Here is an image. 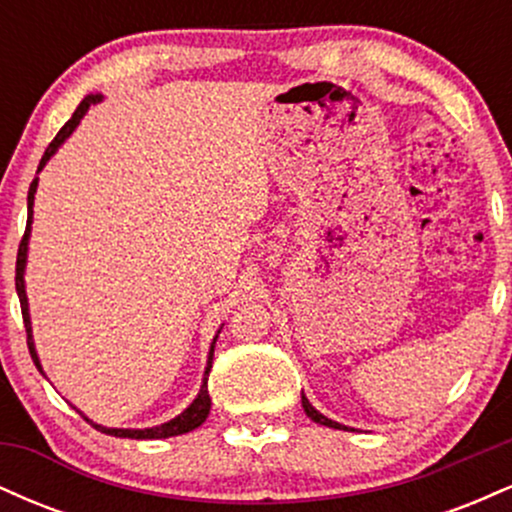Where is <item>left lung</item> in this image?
Wrapping results in <instances>:
<instances>
[{"label": "left lung", "instance_id": "1", "mask_svg": "<svg viewBox=\"0 0 512 512\" xmlns=\"http://www.w3.org/2000/svg\"><path fill=\"white\" fill-rule=\"evenodd\" d=\"M301 402H303V409H305V414L310 416V419L315 421V424H322V426H330V428H344V431H349V426H342V424H337V421H332V419H327L325 414H320V411H317L313 404L308 402V397L305 395H301Z\"/></svg>", "mask_w": 512, "mask_h": 512}]
</instances>
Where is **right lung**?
Listing matches in <instances>:
<instances>
[{"label":"right lung","mask_w":512,"mask_h":512,"mask_svg":"<svg viewBox=\"0 0 512 512\" xmlns=\"http://www.w3.org/2000/svg\"><path fill=\"white\" fill-rule=\"evenodd\" d=\"M103 96L101 93H91V96H86L84 101L79 103V108L74 110V115L69 117L67 125H64L60 132H57V137L52 139L48 149H45L43 158H40V166L38 170L45 168V163L50 161L52 156H55V151L60 149L64 144V139L69 137V134L74 132L76 125L81 122V117L88 113V108L96 103H101ZM35 190H38V178L31 182V187H28V223H26V233H23L21 238V245H19V255H16V293H19V301H21V313H23V325H26V334H28V351H31V358L35 363V368L43 373V366H40V358L35 354V344H33V330H31V315H28V298H26V281H23V272H26V257H28V238H31V223H33V199H35ZM221 332V330H219ZM216 339H219V334L214 337V342H211V349H209V358H207V368H204V380H202V387H199L195 402L190 404L182 414L175 416V419L166 421V424L161 426H151V428H105L101 424H93L91 419H84L91 424L93 428H98L101 433H108V436H115V438H134V440H158V438H170V436H182V433H190L195 431L197 426H202L204 421H207L209 416V409H211V397H209V390H207V380H209V370H211V361H214V344ZM45 375V373H43Z\"/></svg>","instance_id":"obj_1"}]
</instances>
